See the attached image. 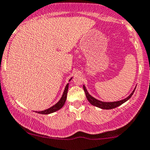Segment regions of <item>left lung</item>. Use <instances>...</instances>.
<instances>
[{"label":"left lung","mask_w":150,"mask_h":150,"mask_svg":"<svg viewBox=\"0 0 150 150\" xmlns=\"http://www.w3.org/2000/svg\"><path fill=\"white\" fill-rule=\"evenodd\" d=\"M135 88L133 91H132L131 94H130L128 97L125 98V99H123V100L118 101H113V102H104V101H101L98 100V99H95V98L92 97V96L89 94L88 92H87L85 86L83 85V89H84V91H85V92L86 97H87V100L89 101V103H90L91 104H92L93 106H97V107L102 108V109H112V108L118 107V106H119L120 105L123 104V103L128 101V99L132 97V95L133 94L134 92H135Z\"/></svg>","instance_id":"left-lung-1"}]
</instances>
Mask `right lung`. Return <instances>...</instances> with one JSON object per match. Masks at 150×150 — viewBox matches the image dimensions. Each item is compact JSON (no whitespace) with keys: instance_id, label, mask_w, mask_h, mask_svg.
I'll return each instance as SVG.
<instances>
[{"instance_id":"add662e5","label":"right lung","mask_w":150,"mask_h":150,"mask_svg":"<svg viewBox=\"0 0 150 150\" xmlns=\"http://www.w3.org/2000/svg\"><path fill=\"white\" fill-rule=\"evenodd\" d=\"M71 79H70L69 81H70ZM68 90V84H67L66 86H65L64 92H63V96H62V97L61 98V99H60L59 101H58V103H56V104L53 105V106H51V107L48 108V109H46V110H44V111H36V112L41 113V114H49V113H53V112H55V111L59 110L60 108H61L62 107H63V105L65 104V101H66Z\"/></svg>"}]
</instances>
